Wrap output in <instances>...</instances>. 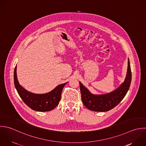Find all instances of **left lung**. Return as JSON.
Listing matches in <instances>:
<instances>
[{
    "label": "left lung",
    "instance_id": "8db88e82",
    "mask_svg": "<svg viewBox=\"0 0 146 146\" xmlns=\"http://www.w3.org/2000/svg\"><path fill=\"white\" fill-rule=\"evenodd\" d=\"M131 70L128 58V67L125 81L115 90L105 94L95 95L91 93L80 82L81 99L84 105L94 111L105 112L115 108L123 99L130 86Z\"/></svg>",
    "mask_w": 146,
    "mask_h": 146
}]
</instances>
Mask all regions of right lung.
I'll return each instance as SVG.
<instances>
[{
    "label": "right lung",
    "instance_id": "add662e5",
    "mask_svg": "<svg viewBox=\"0 0 146 146\" xmlns=\"http://www.w3.org/2000/svg\"><path fill=\"white\" fill-rule=\"evenodd\" d=\"M13 78L15 88L23 102L31 109L37 111H48L54 109L59 104L62 90L67 84H60L48 93L38 94L28 92L19 84L16 75V66Z\"/></svg>",
    "mask_w": 146,
    "mask_h": 146
}]
</instances>
